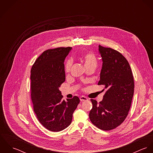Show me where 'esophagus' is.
Returning a JSON list of instances; mask_svg holds the SVG:
<instances>
[{"label":"esophagus","instance_id":"esophagus-1","mask_svg":"<svg viewBox=\"0 0 153 153\" xmlns=\"http://www.w3.org/2000/svg\"><path fill=\"white\" fill-rule=\"evenodd\" d=\"M79 99H80V101H88V99L87 97H84V96L81 97L79 98Z\"/></svg>","mask_w":153,"mask_h":153}]
</instances>
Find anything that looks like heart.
Segmentation results:
<instances>
[{"label": "heart", "mask_w": 153, "mask_h": 153, "mask_svg": "<svg viewBox=\"0 0 153 153\" xmlns=\"http://www.w3.org/2000/svg\"><path fill=\"white\" fill-rule=\"evenodd\" d=\"M80 59L84 62L85 68L95 69L98 65V59L96 55L92 52L83 53L80 56ZM72 65V61L71 59H67L64 64V71L66 74L70 72Z\"/></svg>", "instance_id": "b5f03b06"}]
</instances>
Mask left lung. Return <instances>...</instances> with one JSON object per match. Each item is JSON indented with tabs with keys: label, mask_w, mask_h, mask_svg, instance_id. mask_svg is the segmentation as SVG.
I'll return each mask as SVG.
<instances>
[{
	"label": "left lung",
	"mask_w": 153,
	"mask_h": 153,
	"mask_svg": "<svg viewBox=\"0 0 153 153\" xmlns=\"http://www.w3.org/2000/svg\"><path fill=\"white\" fill-rule=\"evenodd\" d=\"M103 65L98 85L105 93L99 103L91 99L89 117L97 128L109 131L121 124L128 114L134 95V81L128 61L118 51L99 45Z\"/></svg>",
	"instance_id": "8db88e82"
}]
</instances>
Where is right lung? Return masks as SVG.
Listing matches in <instances>:
<instances>
[{
	"instance_id": "right-lung-1",
	"label": "right lung",
	"mask_w": 153,
	"mask_h": 153,
	"mask_svg": "<svg viewBox=\"0 0 153 153\" xmlns=\"http://www.w3.org/2000/svg\"><path fill=\"white\" fill-rule=\"evenodd\" d=\"M71 47L48 49L36 59L30 71V95L39 123L48 130L58 132L68 127L80 102L74 96L62 100L59 88L65 81L64 60Z\"/></svg>"
}]
</instances>
